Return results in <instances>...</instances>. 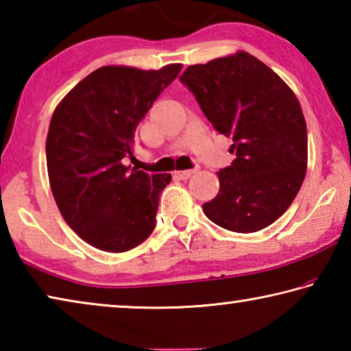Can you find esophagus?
Instances as JSON below:
<instances>
[{"mask_svg": "<svg viewBox=\"0 0 351 351\" xmlns=\"http://www.w3.org/2000/svg\"><path fill=\"white\" fill-rule=\"evenodd\" d=\"M195 173V170H182V171H175L173 176L178 178V180H187Z\"/></svg>", "mask_w": 351, "mask_h": 351, "instance_id": "34e87169", "label": "esophagus"}]
</instances>
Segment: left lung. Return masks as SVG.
Wrapping results in <instances>:
<instances>
[{
  "label": "left lung",
  "instance_id": "8db88e82",
  "mask_svg": "<svg viewBox=\"0 0 351 351\" xmlns=\"http://www.w3.org/2000/svg\"><path fill=\"white\" fill-rule=\"evenodd\" d=\"M235 159L217 171L218 195L206 217L232 232H257L280 218L299 193L308 164L306 122L294 91L258 58L239 51L180 77Z\"/></svg>",
  "mask_w": 351,
  "mask_h": 351
}]
</instances>
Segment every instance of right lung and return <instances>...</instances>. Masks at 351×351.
<instances>
[{
    "label": "right lung",
    "mask_w": 351,
    "mask_h": 351,
    "mask_svg": "<svg viewBox=\"0 0 351 351\" xmlns=\"http://www.w3.org/2000/svg\"><path fill=\"white\" fill-rule=\"evenodd\" d=\"M182 68L102 66L71 90L52 114L46 138L49 186L69 228L105 252H127L156 226L159 193L170 173L123 165L147 111Z\"/></svg>",
    "instance_id": "right-lung-1"
}]
</instances>
